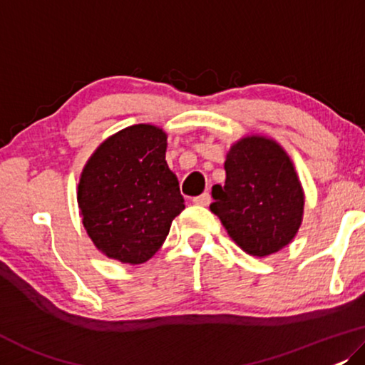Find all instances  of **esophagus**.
Masks as SVG:
<instances>
[{"label": "esophagus", "mask_w": 365, "mask_h": 365, "mask_svg": "<svg viewBox=\"0 0 365 365\" xmlns=\"http://www.w3.org/2000/svg\"><path fill=\"white\" fill-rule=\"evenodd\" d=\"M210 202H212V197H210V193H202L200 197L193 198V203L200 205V207H208Z\"/></svg>", "instance_id": "34e87169"}]
</instances>
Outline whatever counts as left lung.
<instances>
[{
  "label": "left lung",
  "instance_id": "obj_1",
  "mask_svg": "<svg viewBox=\"0 0 365 365\" xmlns=\"http://www.w3.org/2000/svg\"><path fill=\"white\" fill-rule=\"evenodd\" d=\"M225 170L210 210L235 243L258 258L289 245L302 222L304 192L284 148L273 138L243 137L227 153Z\"/></svg>",
  "mask_w": 365,
  "mask_h": 365
}]
</instances>
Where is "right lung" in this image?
Returning <instances> with one entry per match:
<instances>
[{
  "instance_id": "add662e5",
  "label": "right lung",
  "mask_w": 365,
  "mask_h": 365,
  "mask_svg": "<svg viewBox=\"0 0 365 365\" xmlns=\"http://www.w3.org/2000/svg\"><path fill=\"white\" fill-rule=\"evenodd\" d=\"M165 152V132L137 124L110 135L87 160L78 187L82 225L107 258L145 263L185 208Z\"/></svg>"
}]
</instances>
